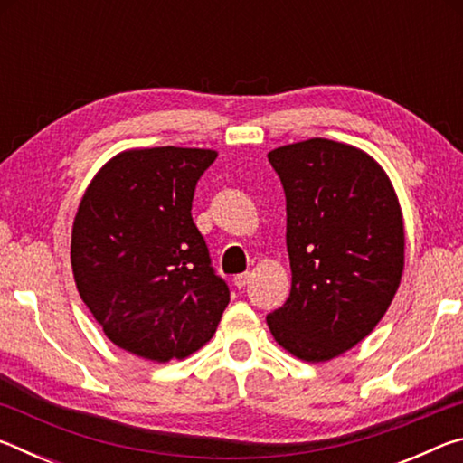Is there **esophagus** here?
Here are the masks:
<instances>
[{
    "label": "esophagus",
    "instance_id": "obj_1",
    "mask_svg": "<svg viewBox=\"0 0 463 463\" xmlns=\"http://www.w3.org/2000/svg\"><path fill=\"white\" fill-rule=\"evenodd\" d=\"M249 273H239V276L237 278H234L232 281H234V286H237L239 289H242V288H245L247 284H249Z\"/></svg>",
    "mask_w": 463,
    "mask_h": 463
}]
</instances>
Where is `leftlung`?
<instances>
[{
	"mask_svg": "<svg viewBox=\"0 0 463 463\" xmlns=\"http://www.w3.org/2000/svg\"><path fill=\"white\" fill-rule=\"evenodd\" d=\"M268 159L286 192L292 269L269 331L298 359L328 362L373 331L401 286V203L383 169L351 145L310 138Z\"/></svg>",
	"mask_w": 463,
	"mask_h": 463,
	"instance_id": "obj_1",
	"label": "left lung"
}]
</instances>
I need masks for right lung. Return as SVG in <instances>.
I'll return each instance as SVG.
<instances>
[{
  "label": "right lung",
  "instance_id": "right-lung-1",
  "mask_svg": "<svg viewBox=\"0 0 463 463\" xmlns=\"http://www.w3.org/2000/svg\"><path fill=\"white\" fill-rule=\"evenodd\" d=\"M210 148H132L85 190L71 234L81 300L109 341L165 364L206 345L231 300L192 218Z\"/></svg>",
  "mask_w": 463,
  "mask_h": 463
}]
</instances>
